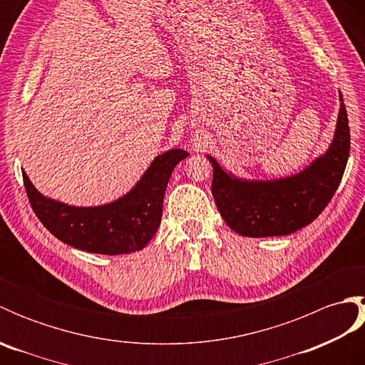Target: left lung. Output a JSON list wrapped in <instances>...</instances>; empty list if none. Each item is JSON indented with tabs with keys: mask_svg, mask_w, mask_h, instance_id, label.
Listing matches in <instances>:
<instances>
[{
	"mask_svg": "<svg viewBox=\"0 0 365 365\" xmlns=\"http://www.w3.org/2000/svg\"><path fill=\"white\" fill-rule=\"evenodd\" d=\"M350 157V127L344 98L336 135L327 153L299 174L279 180H242L224 173L215 158L212 195L227 226L243 237L293 234L319 216L342 180Z\"/></svg>",
	"mask_w": 365,
	"mask_h": 365,
	"instance_id": "obj_1",
	"label": "left lung"
}]
</instances>
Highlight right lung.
<instances>
[{"instance_id":"1","label":"right lung","mask_w":365,"mask_h":365,"mask_svg":"<svg viewBox=\"0 0 365 365\" xmlns=\"http://www.w3.org/2000/svg\"><path fill=\"white\" fill-rule=\"evenodd\" d=\"M187 157L182 149L158 155L128 195L100 207H72L45 197L25 170L23 182L36 216L61 242L94 254H128L141 251L158 230L169 177Z\"/></svg>"}]
</instances>
